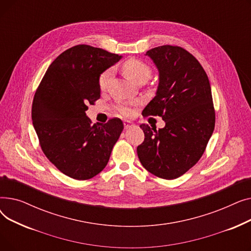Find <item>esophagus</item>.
<instances>
[{
	"mask_svg": "<svg viewBox=\"0 0 251 251\" xmlns=\"http://www.w3.org/2000/svg\"><path fill=\"white\" fill-rule=\"evenodd\" d=\"M132 126H134V124H133L132 122H130V121H124V127H125V129H128V128L132 127Z\"/></svg>",
	"mask_w": 251,
	"mask_h": 251,
	"instance_id": "1",
	"label": "esophagus"
}]
</instances>
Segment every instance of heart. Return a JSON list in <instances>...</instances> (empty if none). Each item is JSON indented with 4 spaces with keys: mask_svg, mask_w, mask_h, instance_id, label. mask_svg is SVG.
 Returning a JSON list of instances; mask_svg holds the SVG:
<instances>
[{
    "mask_svg": "<svg viewBox=\"0 0 251 251\" xmlns=\"http://www.w3.org/2000/svg\"><path fill=\"white\" fill-rule=\"evenodd\" d=\"M122 71L126 77H128L130 80H132L135 83H138L142 80L147 81L151 76V68L149 67V65L134 58H130L122 64ZM112 76L113 70L111 68L104 70L100 75L99 86L100 90H105L108 88ZM117 111L121 115L127 116L132 112V108H131L129 103H122L118 105Z\"/></svg>",
    "mask_w": 251,
    "mask_h": 251,
    "instance_id": "obj_1",
    "label": "heart"
}]
</instances>
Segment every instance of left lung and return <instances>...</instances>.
I'll list each match as a JSON object with an SVG mask.
<instances>
[{
    "label": "left lung",
    "instance_id": "obj_1",
    "mask_svg": "<svg viewBox=\"0 0 251 251\" xmlns=\"http://www.w3.org/2000/svg\"><path fill=\"white\" fill-rule=\"evenodd\" d=\"M146 55L159 70V86L142 115L160 116L166 125L159 130L140 125L146 138L137 154L150 173L172 180L200 161L214 132L212 89L202 66L186 50L161 46Z\"/></svg>",
    "mask_w": 251,
    "mask_h": 251
}]
</instances>
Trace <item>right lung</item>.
<instances>
[{
	"mask_svg": "<svg viewBox=\"0 0 251 251\" xmlns=\"http://www.w3.org/2000/svg\"><path fill=\"white\" fill-rule=\"evenodd\" d=\"M122 57L78 45L48 68L34 95L31 118L41 148L56 168L76 180L95 177L107 166L123 122L91 125L87 105L100 98V75Z\"/></svg>",
	"mask_w": 251,
	"mask_h": 251,
	"instance_id": "1",
	"label": "right lung"
}]
</instances>
